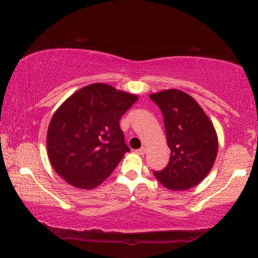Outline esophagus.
<instances>
[{"instance_id": "obj_1", "label": "esophagus", "mask_w": 258, "mask_h": 258, "mask_svg": "<svg viewBox=\"0 0 258 258\" xmlns=\"http://www.w3.org/2000/svg\"><path fill=\"white\" fill-rule=\"evenodd\" d=\"M136 153H137V154H139V155H145L146 154V148L145 147L139 148V150L136 151Z\"/></svg>"}]
</instances>
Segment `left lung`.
I'll return each mask as SVG.
<instances>
[{"label":"left lung","mask_w":258,"mask_h":258,"mask_svg":"<svg viewBox=\"0 0 258 258\" xmlns=\"http://www.w3.org/2000/svg\"><path fill=\"white\" fill-rule=\"evenodd\" d=\"M164 119L166 142L171 151L168 165L154 171L156 179L170 190H187L202 182L218 155L214 125L190 95L179 89L151 94Z\"/></svg>","instance_id":"left-lung-1"}]
</instances>
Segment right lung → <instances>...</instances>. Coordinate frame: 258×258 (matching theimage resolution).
Wrapping results in <instances>:
<instances>
[{"mask_svg":"<svg viewBox=\"0 0 258 258\" xmlns=\"http://www.w3.org/2000/svg\"><path fill=\"white\" fill-rule=\"evenodd\" d=\"M137 99L101 83L67 98L47 130V155L55 172L76 188L99 186L130 151L119 121Z\"/></svg>","mask_w":258,"mask_h":258,"instance_id":"add662e5","label":"right lung"}]
</instances>
